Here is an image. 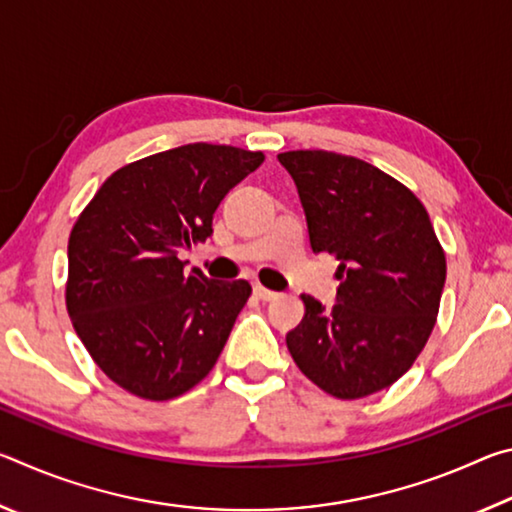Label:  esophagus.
Wrapping results in <instances>:
<instances>
[{
  "mask_svg": "<svg viewBox=\"0 0 512 512\" xmlns=\"http://www.w3.org/2000/svg\"><path fill=\"white\" fill-rule=\"evenodd\" d=\"M255 296H257L259 300H264V302H271V300L277 298V293L271 291V289L262 287V284H257V287H255Z\"/></svg>",
  "mask_w": 512,
  "mask_h": 512,
  "instance_id": "esophagus-1",
  "label": "esophagus"
}]
</instances>
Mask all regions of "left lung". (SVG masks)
<instances>
[{"mask_svg":"<svg viewBox=\"0 0 512 512\" xmlns=\"http://www.w3.org/2000/svg\"><path fill=\"white\" fill-rule=\"evenodd\" d=\"M298 187L314 253L339 259L336 305L302 296L287 334L302 375L339 400L395 384L436 325L447 262L429 214L409 187L332 151L277 155Z\"/></svg>","mask_w":512,"mask_h":512,"instance_id":"obj_1","label":"left lung"}]
</instances>
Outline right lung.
I'll return each instance as SVG.
<instances>
[{
  "label": "right lung",
  "mask_w": 512,
  "mask_h": 512,
  "mask_svg": "<svg viewBox=\"0 0 512 512\" xmlns=\"http://www.w3.org/2000/svg\"><path fill=\"white\" fill-rule=\"evenodd\" d=\"M262 162V151L185 144L117 169L79 214L67 314L124 391L164 402L210 375L253 289L187 275L178 253L212 235L223 196Z\"/></svg>",
  "instance_id": "add662e5"
}]
</instances>
